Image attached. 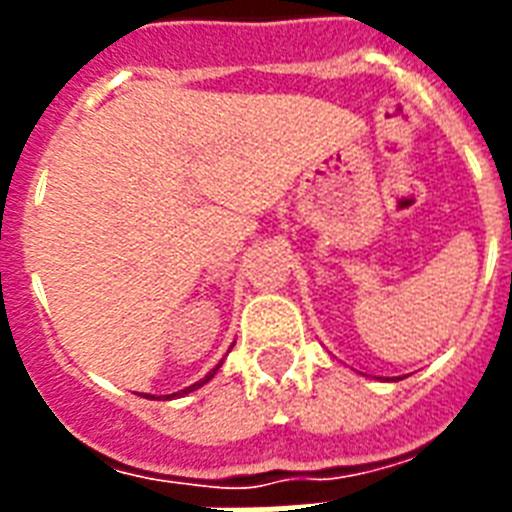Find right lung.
I'll use <instances>...</instances> for the list:
<instances>
[{"label": "right lung", "mask_w": 512, "mask_h": 512, "mask_svg": "<svg viewBox=\"0 0 512 512\" xmlns=\"http://www.w3.org/2000/svg\"><path fill=\"white\" fill-rule=\"evenodd\" d=\"M220 366H223V358H220V361H217V364L212 366V369H209V372L204 374V377H201L199 382H193V385H188V388H183V390H177V393H170V396H154V393H140V396H143V398H151V401H154V398H167V401H170V398L188 396V393H193V390H199L201 385H207V382L212 380V377H215V374H217V369H220Z\"/></svg>", "instance_id": "obj_1"}]
</instances>
